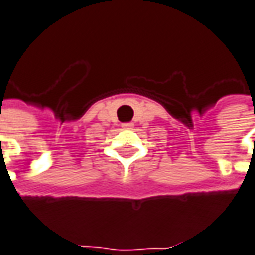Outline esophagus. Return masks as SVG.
Masks as SVG:
<instances>
[{"label":"esophagus","mask_w":255,"mask_h":255,"mask_svg":"<svg viewBox=\"0 0 255 255\" xmlns=\"http://www.w3.org/2000/svg\"><path fill=\"white\" fill-rule=\"evenodd\" d=\"M122 128H124V129H131V128H133V124H131V122H126V124L122 125Z\"/></svg>","instance_id":"1"}]
</instances>
